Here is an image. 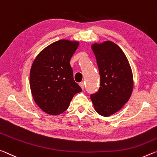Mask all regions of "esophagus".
Instances as JSON below:
<instances>
[{"mask_svg":"<svg viewBox=\"0 0 157 157\" xmlns=\"http://www.w3.org/2000/svg\"><path fill=\"white\" fill-rule=\"evenodd\" d=\"M79 85H80L81 88L83 90H84V88H85V83H83V82H81V83H79Z\"/></svg>","mask_w":157,"mask_h":157,"instance_id":"obj_1","label":"esophagus"}]
</instances>
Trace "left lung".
<instances>
[{"label": "left lung", "mask_w": 157, "mask_h": 157, "mask_svg": "<svg viewBox=\"0 0 157 157\" xmlns=\"http://www.w3.org/2000/svg\"><path fill=\"white\" fill-rule=\"evenodd\" d=\"M91 48L99 68L100 87L90 99L94 110L108 117L121 109L132 95V68L124 52L114 42L94 43Z\"/></svg>", "instance_id": "1"}]
</instances>
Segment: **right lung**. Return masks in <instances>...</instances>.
Listing matches in <instances>:
<instances>
[{"label": "right lung", "instance_id": "add662e5", "mask_svg": "<svg viewBox=\"0 0 157 157\" xmlns=\"http://www.w3.org/2000/svg\"><path fill=\"white\" fill-rule=\"evenodd\" d=\"M78 42L60 40L41 51L30 69V90L44 112L57 115L68 109L74 94L82 91L74 80L70 59Z\"/></svg>", "mask_w": 157, "mask_h": 157}]
</instances>
